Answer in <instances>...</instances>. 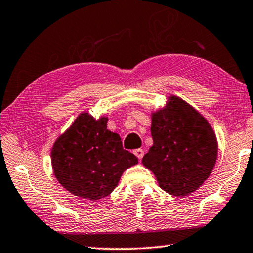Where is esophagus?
I'll return each instance as SVG.
<instances>
[{
	"label": "esophagus",
	"instance_id": "34e87169",
	"mask_svg": "<svg viewBox=\"0 0 253 253\" xmlns=\"http://www.w3.org/2000/svg\"><path fill=\"white\" fill-rule=\"evenodd\" d=\"M134 154H135L136 156H137V158H138L139 160H142L143 155H144V151L142 150V148H137V150L134 151Z\"/></svg>",
	"mask_w": 253,
	"mask_h": 253
}]
</instances>
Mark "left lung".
Listing matches in <instances>:
<instances>
[{
    "label": "left lung",
    "instance_id": "left-lung-1",
    "mask_svg": "<svg viewBox=\"0 0 253 253\" xmlns=\"http://www.w3.org/2000/svg\"><path fill=\"white\" fill-rule=\"evenodd\" d=\"M153 145L143 166L172 196H187L210 177L217 159V142L207 120L177 97L152 115Z\"/></svg>",
    "mask_w": 253,
    "mask_h": 253
}]
</instances>
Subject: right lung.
<instances>
[{
	"instance_id": "add662e5",
	"label": "right lung",
	"mask_w": 253,
	"mask_h": 253,
	"mask_svg": "<svg viewBox=\"0 0 253 253\" xmlns=\"http://www.w3.org/2000/svg\"><path fill=\"white\" fill-rule=\"evenodd\" d=\"M108 118L95 120L83 112L51 150L56 179L71 194L89 200L109 196L123 172L138 163L123 148L118 134L107 129Z\"/></svg>"
}]
</instances>
